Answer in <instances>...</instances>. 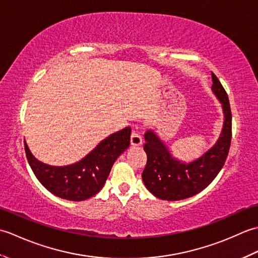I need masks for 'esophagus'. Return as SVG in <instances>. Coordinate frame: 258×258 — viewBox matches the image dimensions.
I'll return each mask as SVG.
<instances>
[{"mask_svg":"<svg viewBox=\"0 0 258 258\" xmlns=\"http://www.w3.org/2000/svg\"><path fill=\"white\" fill-rule=\"evenodd\" d=\"M131 145L133 146H140L142 145V136L138 133V132H134L131 135Z\"/></svg>","mask_w":258,"mask_h":258,"instance_id":"1","label":"esophagus"}]
</instances>
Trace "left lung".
Wrapping results in <instances>:
<instances>
[{
    "mask_svg": "<svg viewBox=\"0 0 258 258\" xmlns=\"http://www.w3.org/2000/svg\"><path fill=\"white\" fill-rule=\"evenodd\" d=\"M212 92L223 109V127L215 143L189 162L175 157L154 130L144 134L146 166L142 174L144 185L157 199L179 201L199 194L217 176L228 155L232 139V113L228 96L212 73Z\"/></svg>",
    "mask_w": 258,
    "mask_h": 258,
    "instance_id": "1",
    "label": "left lung"
}]
</instances>
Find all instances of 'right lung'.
Instances as JSON below:
<instances>
[{
	"mask_svg": "<svg viewBox=\"0 0 258 258\" xmlns=\"http://www.w3.org/2000/svg\"><path fill=\"white\" fill-rule=\"evenodd\" d=\"M131 127L108 135L89 154L70 165L54 166L38 161L24 141L25 153L36 178L52 194L63 200L81 202L100 191L113 164L128 149Z\"/></svg>",
	"mask_w": 258,
	"mask_h": 258,
	"instance_id": "right-lung-1",
	"label": "right lung"
}]
</instances>
